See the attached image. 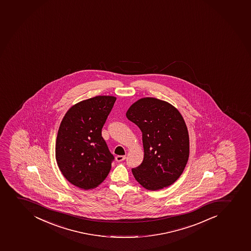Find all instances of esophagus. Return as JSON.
I'll return each mask as SVG.
<instances>
[{
  "instance_id": "34e87169",
  "label": "esophagus",
  "mask_w": 251,
  "mask_h": 251,
  "mask_svg": "<svg viewBox=\"0 0 251 251\" xmlns=\"http://www.w3.org/2000/svg\"><path fill=\"white\" fill-rule=\"evenodd\" d=\"M126 159V156L125 155H117L116 157H115V160L118 162H120V161H123V160H125Z\"/></svg>"
}]
</instances>
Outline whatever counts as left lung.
<instances>
[{
  "instance_id": "1",
  "label": "left lung",
  "mask_w": 251,
  "mask_h": 251,
  "mask_svg": "<svg viewBox=\"0 0 251 251\" xmlns=\"http://www.w3.org/2000/svg\"><path fill=\"white\" fill-rule=\"evenodd\" d=\"M126 116L142 132L144 158L132 169L136 180L151 191L174 184L189 155V132L180 113L166 101L148 97L135 102Z\"/></svg>"
}]
</instances>
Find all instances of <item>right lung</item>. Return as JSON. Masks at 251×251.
Returning a JSON list of instances; mask_svg holds the SVG:
<instances>
[{"instance_id":"add662e5","label":"right lung","mask_w":251,"mask_h":251,"mask_svg":"<svg viewBox=\"0 0 251 251\" xmlns=\"http://www.w3.org/2000/svg\"><path fill=\"white\" fill-rule=\"evenodd\" d=\"M114 96L80 101L65 114L56 141V160L71 184L83 189L100 184L114 156L102 137V128L115 103Z\"/></svg>"}]
</instances>
